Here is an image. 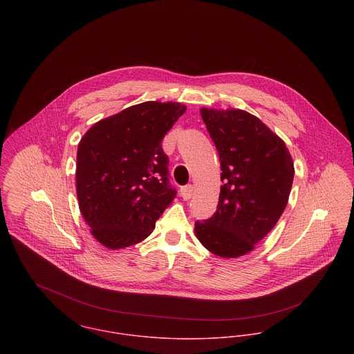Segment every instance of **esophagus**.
<instances>
[{
	"label": "esophagus",
	"mask_w": 354,
	"mask_h": 354,
	"mask_svg": "<svg viewBox=\"0 0 354 354\" xmlns=\"http://www.w3.org/2000/svg\"><path fill=\"white\" fill-rule=\"evenodd\" d=\"M192 194H194V187L192 185H185V187H181V189H180V195L184 201H189Z\"/></svg>",
	"instance_id": "1"
}]
</instances>
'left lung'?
I'll return each instance as SVG.
<instances>
[{
	"label": "left lung",
	"mask_w": 354,
	"mask_h": 354,
	"mask_svg": "<svg viewBox=\"0 0 354 354\" xmlns=\"http://www.w3.org/2000/svg\"><path fill=\"white\" fill-rule=\"evenodd\" d=\"M221 160L215 214L195 223L209 252L233 259L251 252L277 225L289 201L295 163L285 142L240 109H201Z\"/></svg>",
	"instance_id": "obj_1"
}]
</instances>
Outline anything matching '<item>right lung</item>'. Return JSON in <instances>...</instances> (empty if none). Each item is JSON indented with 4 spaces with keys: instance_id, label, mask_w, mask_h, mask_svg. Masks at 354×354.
I'll list each match as a JSON object with an SVG mask.
<instances>
[{
    "instance_id": "1",
    "label": "right lung",
    "mask_w": 354,
    "mask_h": 354,
    "mask_svg": "<svg viewBox=\"0 0 354 354\" xmlns=\"http://www.w3.org/2000/svg\"><path fill=\"white\" fill-rule=\"evenodd\" d=\"M187 106L143 102L95 122L76 156V194L94 239L122 250L147 239L176 198L162 139Z\"/></svg>"
}]
</instances>
